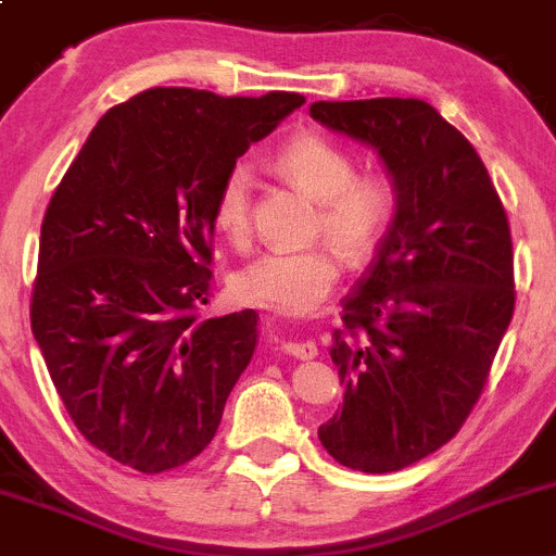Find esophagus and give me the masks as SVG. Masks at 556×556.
Returning <instances> with one entry per match:
<instances>
[{
  "label": "esophagus",
  "mask_w": 556,
  "mask_h": 556,
  "mask_svg": "<svg viewBox=\"0 0 556 556\" xmlns=\"http://www.w3.org/2000/svg\"><path fill=\"white\" fill-rule=\"evenodd\" d=\"M282 350L288 352L290 357H299V361H312V357H317V344H314V341H285Z\"/></svg>",
  "instance_id": "34e87169"
}]
</instances>
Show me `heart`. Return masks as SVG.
<instances>
[{"label":"heart","instance_id":"1","mask_svg":"<svg viewBox=\"0 0 556 556\" xmlns=\"http://www.w3.org/2000/svg\"><path fill=\"white\" fill-rule=\"evenodd\" d=\"M274 166L317 201V228L352 261L377 250L397 206V190L387 174H357L350 150L314 131L290 137L274 155ZM250 201L252 169L233 164L223 174L212 204L215 228L231 244H244L250 237ZM339 277L341 255L333 244L271 247L237 274L233 290L244 304L304 317L328 299Z\"/></svg>","mask_w":556,"mask_h":556}]
</instances>
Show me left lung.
<instances>
[{"label":"left lung","instance_id":"1","mask_svg":"<svg viewBox=\"0 0 556 556\" xmlns=\"http://www.w3.org/2000/svg\"><path fill=\"white\" fill-rule=\"evenodd\" d=\"M309 115L377 150L397 190L333 330L344 403L317 430L336 463L392 473L441 450L484 390L517 301L511 228L473 144L422 99L314 102Z\"/></svg>","mask_w":556,"mask_h":556}]
</instances>
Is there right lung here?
<instances>
[{"label":"right lung","instance_id":"obj_1","mask_svg":"<svg viewBox=\"0 0 556 556\" xmlns=\"http://www.w3.org/2000/svg\"><path fill=\"white\" fill-rule=\"evenodd\" d=\"M306 99L150 88L102 115L50 199L31 333L75 428L139 473L215 439L257 344L252 309L201 317L223 174Z\"/></svg>","mask_w":556,"mask_h":556}]
</instances>
